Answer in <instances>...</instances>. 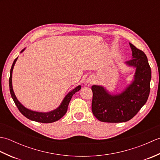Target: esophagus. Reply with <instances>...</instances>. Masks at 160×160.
Listing matches in <instances>:
<instances>
[{
    "label": "esophagus",
    "instance_id": "34e87169",
    "mask_svg": "<svg viewBox=\"0 0 160 160\" xmlns=\"http://www.w3.org/2000/svg\"><path fill=\"white\" fill-rule=\"evenodd\" d=\"M93 82V80L92 79V78H89V79H87L86 80V82H85V84L87 86V87H89L91 84H92Z\"/></svg>",
    "mask_w": 160,
    "mask_h": 160
}]
</instances>
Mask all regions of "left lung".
I'll use <instances>...</instances> for the list:
<instances>
[{"mask_svg": "<svg viewBox=\"0 0 160 160\" xmlns=\"http://www.w3.org/2000/svg\"><path fill=\"white\" fill-rule=\"evenodd\" d=\"M132 59L126 62L135 68L134 79L120 93L112 95L104 87H91V109L98 120L104 122H124L130 120L147 102L150 93L151 69L146 54L129 43Z\"/></svg>", "mask_w": 160, "mask_h": 160, "instance_id": "1", "label": "left lung"}]
</instances>
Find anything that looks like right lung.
<instances>
[{
	"instance_id": "right-lung-1",
	"label": "right lung",
	"mask_w": 160,
	"mask_h": 160,
	"mask_svg": "<svg viewBox=\"0 0 160 160\" xmlns=\"http://www.w3.org/2000/svg\"><path fill=\"white\" fill-rule=\"evenodd\" d=\"M25 49V48L23 49L21 52H20V53L24 52V50ZM17 59H18V58H16L14 60V61H13L11 70H10V77H9V91H10V93H11L12 98L13 102H14L15 104L16 105V107H18L20 113H21L24 116H25L27 118H28L29 120L38 122H42V123H52V122H54L60 120V119L61 118H62L64 115V114L67 113L68 105L69 104V102L71 99V98H72V96H73V94L78 92V91L81 89V86L80 85L78 86L72 91H69L67 96L64 97L62 102L60 104V106L57 108H56V109L49 112H46V113H43V112H37V111L29 110L28 108H27L26 107H24L23 105L18 100L13 90L12 79V71Z\"/></svg>"
}]
</instances>
